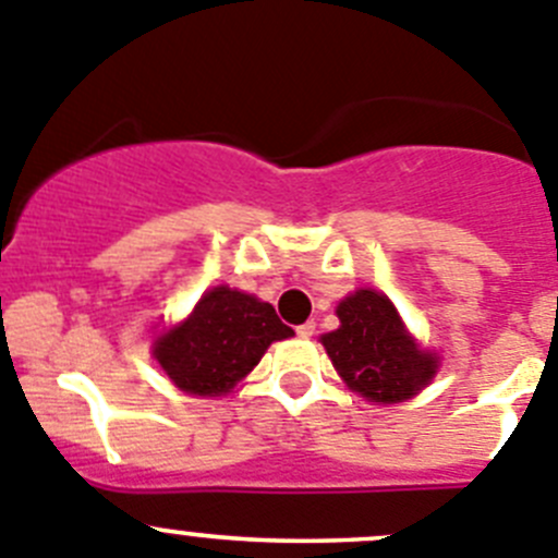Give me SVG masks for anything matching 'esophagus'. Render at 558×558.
I'll list each match as a JSON object with an SVG mask.
<instances>
[{
  "label": "esophagus",
  "mask_w": 558,
  "mask_h": 558,
  "mask_svg": "<svg viewBox=\"0 0 558 558\" xmlns=\"http://www.w3.org/2000/svg\"><path fill=\"white\" fill-rule=\"evenodd\" d=\"M316 333V325L314 323H303V325H298V336L300 339H311V336Z\"/></svg>",
  "instance_id": "1"
}]
</instances>
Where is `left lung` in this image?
I'll return each mask as SVG.
<instances>
[{
	"mask_svg": "<svg viewBox=\"0 0 558 558\" xmlns=\"http://www.w3.org/2000/svg\"><path fill=\"white\" fill-rule=\"evenodd\" d=\"M336 314L341 325L323 336V344L336 373L361 398L400 403L434 378L436 355L416 348L389 298L359 289Z\"/></svg>",
	"mask_w": 558,
	"mask_h": 558,
	"instance_id": "1",
	"label": "left lung"
}]
</instances>
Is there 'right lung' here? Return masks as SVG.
Instances as JSON below:
<instances>
[{"instance_id": "right-lung-1", "label": "right lung", "mask_w": 558, "mask_h": 558, "mask_svg": "<svg viewBox=\"0 0 558 558\" xmlns=\"http://www.w3.org/2000/svg\"><path fill=\"white\" fill-rule=\"evenodd\" d=\"M291 333L294 330L280 323L269 303L217 286L205 291L183 325L155 341L153 353L180 389L217 398L258 364L272 341Z\"/></svg>"}]
</instances>
